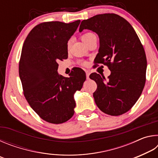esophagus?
Wrapping results in <instances>:
<instances>
[{
    "label": "esophagus",
    "mask_w": 158,
    "mask_h": 158,
    "mask_svg": "<svg viewBox=\"0 0 158 158\" xmlns=\"http://www.w3.org/2000/svg\"><path fill=\"white\" fill-rule=\"evenodd\" d=\"M85 74H86L87 79H89V75H90V72L89 71H85Z\"/></svg>",
    "instance_id": "obj_1"
}]
</instances>
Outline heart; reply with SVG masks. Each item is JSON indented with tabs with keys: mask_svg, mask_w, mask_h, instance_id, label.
<instances>
[{
	"mask_svg": "<svg viewBox=\"0 0 158 158\" xmlns=\"http://www.w3.org/2000/svg\"><path fill=\"white\" fill-rule=\"evenodd\" d=\"M94 36H95V35L92 33H86L83 35L82 37H81V39H82V40L85 42V43H86V42L89 41L90 38H92V37H94ZM70 45H71V42L68 41V44H67L68 49H69V47H70Z\"/></svg>",
	"mask_w": 158,
	"mask_h": 158,
	"instance_id": "heart-1",
	"label": "heart"
}]
</instances>
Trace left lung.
Segmentation results:
<instances>
[{"label":"left lung","mask_w":158,"mask_h":158,"mask_svg":"<svg viewBox=\"0 0 158 158\" xmlns=\"http://www.w3.org/2000/svg\"><path fill=\"white\" fill-rule=\"evenodd\" d=\"M84 29L95 32L100 39L95 63L107 65L111 71L107 79L95 73L90 75L98 85L93 93L96 105L111 116L125 114L139 98L145 85L147 60L142 44L130 23L115 14L82 21L79 32Z\"/></svg>","instance_id":"1"}]
</instances>
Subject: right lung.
I'll use <instances>...</instances> for the list:
<instances>
[{
	"mask_svg": "<svg viewBox=\"0 0 158 158\" xmlns=\"http://www.w3.org/2000/svg\"><path fill=\"white\" fill-rule=\"evenodd\" d=\"M80 21L40 23L32 29L23 45L19 73L23 94L31 108L51 123H63L73 117L74 95L86 79L79 68H74L69 77L57 71L58 61L68 58L67 44Z\"/></svg>",
	"mask_w": 158,
	"mask_h": 158,
	"instance_id": "obj_1",
	"label": "right lung"
}]
</instances>
